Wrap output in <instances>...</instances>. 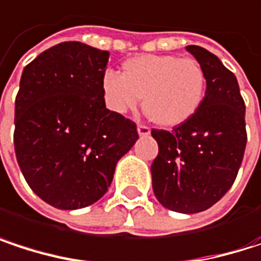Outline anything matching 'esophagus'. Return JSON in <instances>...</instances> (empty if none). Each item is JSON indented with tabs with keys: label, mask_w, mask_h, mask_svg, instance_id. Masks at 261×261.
Segmentation results:
<instances>
[{
	"label": "esophagus",
	"mask_w": 261,
	"mask_h": 261,
	"mask_svg": "<svg viewBox=\"0 0 261 261\" xmlns=\"http://www.w3.org/2000/svg\"><path fill=\"white\" fill-rule=\"evenodd\" d=\"M137 133H139V136H148L151 130H149V127L148 125H145V124H139L137 125Z\"/></svg>",
	"instance_id": "obj_1"
}]
</instances>
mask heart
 <instances>
[{"instance_id":"b5f03b06","label":"heart","mask_w":261,"mask_h":261,"mask_svg":"<svg viewBox=\"0 0 261 261\" xmlns=\"http://www.w3.org/2000/svg\"><path fill=\"white\" fill-rule=\"evenodd\" d=\"M102 89L115 112L134 110L143 96V110L152 122L175 127L201 107L205 74L195 59L148 54L127 60L122 74L107 71Z\"/></svg>"}]
</instances>
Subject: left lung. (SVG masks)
Returning <instances> with one entry per match:
<instances>
[{
	"instance_id": "8db88e82",
	"label": "left lung",
	"mask_w": 261,
	"mask_h": 261,
	"mask_svg": "<svg viewBox=\"0 0 261 261\" xmlns=\"http://www.w3.org/2000/svg\"><path fill=\"white\" fill-rule=\"evenodd\" d=\"M186 49L204 69L207 90L198 112L172 131L151 134L159 154L151 165L159 202L178 213H198L216 204L233 186L246 146L245 101L236 75L210 51Z\"/></svg>"
}]
</instances>
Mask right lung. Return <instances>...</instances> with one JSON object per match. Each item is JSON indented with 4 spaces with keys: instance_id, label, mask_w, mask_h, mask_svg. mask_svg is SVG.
<instances>
[{
    "instance_id": "add662e5",
    "label": "right lung",
    "mask_w": 261,
    "mask_h": 261,
    "mask_svg": "<svg viewBox=\"0 0 261 261\" xmlns=\"http://www.w3.org/2000/svg\"><path fill=\"white\" fill-rule=\"evenodd\" d=\"M109 56L63 42L24 68L15 99L16 160L31 190L53 207L96 202L139 139L131 119L106 109Z\"/></svg>"
}]
</instances>
